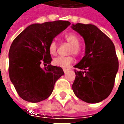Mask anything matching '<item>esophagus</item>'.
<instances>
[{
	"label": "esophagus",
	"instance_id": "obj_1",
	"mask_svg": "<svg viewBox=\"0 0 124 124\" xmlns=\"http://www.w3.org/2000/svg\"><path fill=\"white\" fill-rule=\"evenodd\" d=\"M63 72H64L65 73L66 72H68V71L69 70V69H68V68H63Z\"/></svg>",
	"mask_w": 124,
	"mask_h": 124
}]
</instances>
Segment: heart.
<instances>
[{
	"label": "heart",
	"mask_w": 124,
	"mask_h": 124,
	"mask_svg": "<svg viewBox=\"0 0 124 124\" xmlns=\"http://www.w3.org/2000/svg\"><path fill=\"white\" fill-rule=\"evenodd\" d=\"M65 40L72 45L70 48V53L75 55H79L81 52L80 48V39L77 35L73 33H69L65 36ZM49 52L52 55H55L57 52V43L55 40L50 42L49 45ZM74 62V58L72 56H58L53 59V64L60 68H66Z\"/></svg>",
	"instance_id": "heart-1"
}]
</instances>
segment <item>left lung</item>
Instances as JSON below:
<instances>
[{"mask_svg":"<svg viewBox=\"0 0 124 124\" xmlns=\"http://www.w3.org/2000/svg\"><path fill=\"white\" fill-rule=\"evenodd\" d=\"M71 27L83 37L85 45L84 56L74 65L78 70H74L73 92L85 102L102 101L112 92L119 69L115 45L94 25L77 23Z\"/></svg>","mask_w":124,"mask_h":124,"instance_id":"1","label":"left lung"}]
</instances>
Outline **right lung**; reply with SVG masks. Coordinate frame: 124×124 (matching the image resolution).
<instances>
[{"instance_id": "add662e5", "label": "right lung", "mask_w": 124, "mask_h": 124, "mask_svg": "<svg viewBox=\"0 0 124 124\" xmlns=\"http://www.w3.org/2000/svg\"><path fill=\"white\" fill-rule=\"evenodd\" d=\"M70 25L56 21L30 25L12 42L9 51V75L17 93L27 101L40 102L52 94L56 81L64 74L50 64L49 45ZM41 62L48 64L43 69Z\"/></svg>"}]
</instances>
